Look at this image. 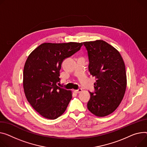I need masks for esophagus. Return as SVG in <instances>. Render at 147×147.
Instances as JSON below:
<instances>
[{"instance_id": "esophagus-1", "label": "esophagus", "mask_w": 147, "mask_h": 147, "mask_svg": "<svg viewBox=\"0 0 147 147\" xmlns=\"http://www.w3.org/2000/svg\"><path fill=\"white\" fill-rule=\"evenodd\" d=\"M74 92L76 93H80L82 92V89H79L77 90H75Z\"/></svg>"}]
</instances>
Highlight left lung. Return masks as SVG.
Listing matches in <instances>:
<instances>
[{
	"mask_svg": "<svg viewBox=\"0 0 147 147\" xmlns=\"http://www.w3.org/2000/svg\"><path fill=\"white\" fill-rule=\"evenodd\" d=\"M83 43L89 57V70L96 80L87 108L97 116H106L116 109L124 96L127 84L125 63L119 52L103 40Z\"/></svg>",
	"mask_w": 147,
	"mask_h": 147,
	"instance_id": "1",
	"label": "left lung"
}]
</instances>
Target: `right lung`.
I'll use <instances>...</instances> for the list:
<instances>
[{
    "mask_svg": "<svg viewBox=\"0 0 147 147\" xmlns=\"http://www.w3.org/2000/svg\"><path fill=\"white\" fill-rule=\"evenodd\" d=\"M83 42L43 43L29 54L24 68L25 96L44 118L55 119L65 111L72 92L57 86L61 64L80 50Z\"/></svg>",
    "mask_w": 147,
    "mask_h": 147,
    "instance_id": "obj_1",
    "label": "right lung"
}]
</instances>
